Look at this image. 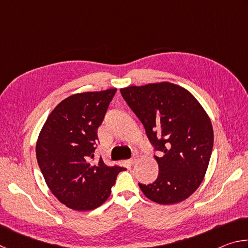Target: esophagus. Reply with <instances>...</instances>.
Listing matches in <instances>:
<instances>
[{
  "mask_svg": "<svg viewBox=\"0 0 248 248\" xmlns=\"http://www.w3.org/2000/svg\"><path fill=\"white\" fill-rule=\"evenodd\" d=\"M136 161H137V157H133V158H130L129 159V163H130V164H134V163H136Z\"/></svg>",
  "mask_w": 248,
  "mask_h": 248,
  "instance_id": "1",
  "label": "esophagus"
}]
</instances>
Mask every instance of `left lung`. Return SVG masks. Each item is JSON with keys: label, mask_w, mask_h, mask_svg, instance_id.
<instances>
[{"label": "left lung", "mask_w": 248, "mask_h": 248, "mask_svg": "<svg viewBox=\"0 0 248 248\" xmlns=\"http://www.w3.org/2000/svg\"><path fill=\"white\" fill-rule=\"evenodd\" d=\"M143 124L158 156L154 183L139 184L145 197L159 204L187 199L202 183L213 148V129L194 95L173 83L161 82L120 90Z\"/></svg>", "instance_id": "1"}]
</instances>
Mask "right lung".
I'll return each instance as SVG.
<instances>
[{
    "instance_id": "1",
    "label": "right lung",
    "mask_w": 248,
    "mask_h": 248,
    "mask_svg": "<svg viewBox=\"0 0 248 248\" xmlns=\"http://www.w3.org/2000/svg\"><path fill=\"white\" fill-rule=\"evenodd\" d=\"M117 89L69 96L48 116L36 144V156L49 189L66 207L89 211L110 196L120 166L95 161L102 124Z\"/></svg>"
}]
</instances>
